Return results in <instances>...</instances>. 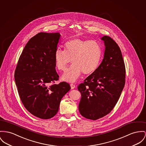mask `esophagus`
<instances>
[{
  "instance_id": "obj_1",
  "label": "esophagus",
  "mask_w": 146,
  "mask_h": 146,
  "mask_svg": "<svg viewBox=\"0 0 146 146\" xmlns=\"http://www.w3.org/2000/svg\"><path fill=\"white\" fill-rule=\"evenodd\" d=\"M70 86H71V89H74V88H76V86H75V85H74V84H70Z\"/></svg>"
}]
</instances>
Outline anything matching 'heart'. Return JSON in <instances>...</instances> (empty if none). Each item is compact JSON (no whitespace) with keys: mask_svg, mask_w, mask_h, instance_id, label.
Returning a JSON list of instances; mask_svg holds the SVG:
<instances>
[{"mask_svg":"<svg viewBox=\"0 0 146 146\" xmlns=\"http://www.w3.org/2000/svg\"><path fill=\"white\" fill-rule=\"evenodd\" d=\"M102 55V48L97 41L76 38L65 44V50L58 48L55 50V65L59 70L64 71L71 60L72 66L61 78L64 81L73 83L82 72L84 75L94 72L100 65Z\"/></svg>","mask_w":146,"mask_h":146,"instance_id":"obj_1","label":"heart"}]
</instances>
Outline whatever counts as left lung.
Returning <instances> with one entry per match:
<instances>
[{
    "mask_svg": "<svg viewBox=\"0 0 146 146\" xmlns=\"http://www.w3.org/2000/svg\"><path fill=\"white\" fill-rule=\"evenodd\" d=\"M101 40L105 46L102 62L78 88L81 94L80 113L92 120L105 116L112 110L125 84V65L118 45L108 36Z\"/></svg>",
    "mask_w": 146,
    "mask_h": 146,
    "instance_id": "1",
    "label": "left lung"
}]
</instances>
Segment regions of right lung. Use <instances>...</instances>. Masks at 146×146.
Returning a JSON list of instances; mask_svg holds the SVG:
<instances>
[{"mask_svg": "<svg viewBox=\"0 0 146 146\" xmlns=\"http://www.w3.org/2000/svg\"><path fill=\"white\" fill-rule=\"evenodd\" d=\"M60 34L39 33L25 45L15 69L14 78L20 100L33 115L49 119L58 112L60 101L70 90L68 83L55 84L54 53Z\"/></svg>", "mask_w": 146, "mask_h": 146, "instance_id": "right-lung-1", "label": "right lung"}]
</instances>
